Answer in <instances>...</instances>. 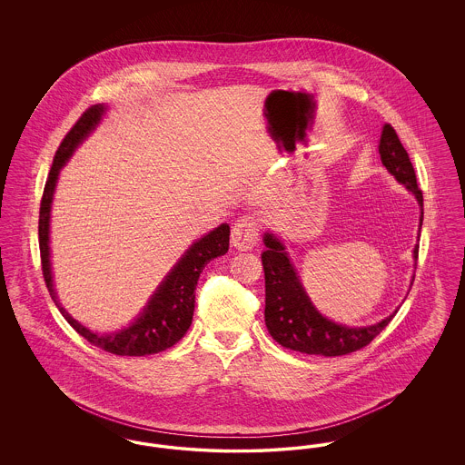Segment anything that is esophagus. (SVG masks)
<instances>
[{"label":"esophagus","mask_w":465,"mask_h":465,"mask_svg":"<svg viewBox=\"0 0 465 465\" xmlns=\"http://www.w3.org/2000/svg\"><path fill=\"white\" fill-rule=\"evenodd\" d=\"M258 235H260V223L254 216L247 214L233 224L232 245L239 251H249L254 247V243L258 242Z\"/></svg>","instance_id":"esophagus-1"}]
</instances>
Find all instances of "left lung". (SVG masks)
<instances>
[{
	"label": "left lung",
	"instance_id": "1",
	"mask_svg": "<svg viewBox=\"0 0 465 465\" xmlns=\"http://www.w3.org/2000/svg\"><path fill=\"white\" fill-rule=\"evenodd\" d=\"M378 152L387 171L404 184L423 207V195L417 184L413 163L391 124L383 125ZM423 209L420 214V228ZM262 262L265 270V324L272 338L291 351L309 355L336 357L361 351L392 321L396 312L373 326L349 328L321 315L312 305L300 277L289 260L288 251L273 233L266 232ZM413 258H419L415 245Z\"/></svg>",
	"mask_w": 465,
	"mask_h": 465
}]
</instances>
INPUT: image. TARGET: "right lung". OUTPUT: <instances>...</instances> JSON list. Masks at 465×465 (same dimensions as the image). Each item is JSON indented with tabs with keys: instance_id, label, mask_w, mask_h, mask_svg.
<instances>
[{
	"instance_id": "add662e5",
	"label": "right lung",
	"mask_w": 465,
	"mask_h": 465,
	"mask_svg": "<svg viewBox=\"0 0 465 465\" xmlns=\"http://www.w3.org/2000/svg\"><path fill=\"white\" fill-rule=\"evenodd\" d=\"M103 104L90 106L78 122L71 127V131L63 139L57 153L54 156L52 169L45 183L44 197L40 203V254H42V270H44L45 284L57 309L64 315L73 330L82 334L92 345L114 355H150L158 354L177 343L192 324L193 310H195V289L197 281L203 266L211 260L228 252L230 245V226L226 223L203 235L200 241L192 243V247L183 254L169 275L156 288L148 305L139 313L133 324L122 331L110 334H97L74 321L57 300L54 282H52V268H50V207L55 192V183L59 171L64 167L67 158L73 155L76 146L89 135L95 125L101 122L104 113Z\"/></svg>"
}]
</instances>
